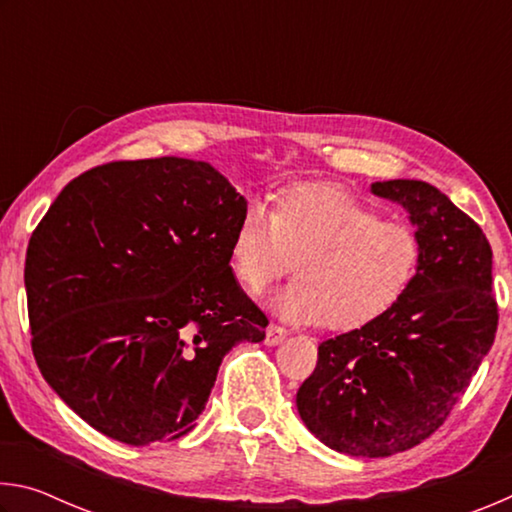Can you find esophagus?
Returning a JSON list of instances; mask_svg holds the SVG:
<instances>
[{
    "instance_id": "obj_1",
    "label": "esophagus",
    "mask_w": 512,
    "mask_h": 512,
    "mask_svg": "<svg viewBox=\"0 0 512 512\" xmlns=\"http://www.w3.org/2000/svg\"><path fill=\"white\" fill-rule=\"evenodd\" d=\"M287 329L284 327H280V325H268L266 327V339H264V343L266 345H280L284 339H287Z\"/></svg>"
}]
</instances>
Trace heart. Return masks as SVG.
I'll return each mask as SVG.
<instances>
[{
    "instance_id": "obj_1",
    "label": "heart",
    "mask_w": 512,
    "mask_h": 512,
    "mask_svg": "<svg viewBox=\"0 0 512 512\" xmlns=\"http://www.w3.org/2000/svg\"><path fill=\"white\" fill-rule=\"evenodd\" d=\"M293 259L298 280L271 300L275 314L352 332L400 305L418 273L420 239L341 187L296 185L275 196L271 212L244 207L230 237V273L257 296Z\"/></svg>"
}]
</instances>
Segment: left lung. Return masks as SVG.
Here are the masks:
<instances>
[{
	"label": "left lung",
	"instance_id": "obj_1",
	"mask_svg": "<svg viewBox=\"0 0 512 512\" xmlns=\"http://www.w3.org/2000/svg\"><path fill=\"white\" fill-rule=\"evenodd\" d=\"M370 192L409 214L418 273L386 316L318 345L296 404L329 449L384 458L445 422L492 348L499 316L492 248L470 216L422 180H381Z\"/></svg>",
	"mask_w": 512,
	"mask_h": 512
}]
</instances>
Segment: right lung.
Here are the masks:
<instances>
[{
  "mask_svg": "<svg viewBox=\"0 0 512 512\" xmlns=\"http://www.w3.org/2000/svg\"><path fill=\"white\" fill-rule=\"evenodd\" d=\"M246 205L210 162H112L65 185L31 235L33 357L103 436H185L225 354L264 341L266 318L230 273Z\"/></svg>",
  "mask_w": 512,
  "mask_h": 512,
  "instance_id": "1",
  "label": "right lung"
}]
</instances>
